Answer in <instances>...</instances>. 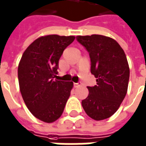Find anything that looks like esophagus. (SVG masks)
I'll list each match as a JSON object with an SVG mask.
<instances>
[{
  "instance_id": "1",
  "label": "esophagus",
  "mask_w": 146,
  "mask_h": 146,
  "mask_svg": "<svg viewBox=\"0 0 146 146\" xmlns=\"http://www.w3.org/2000/svg\"><path fill=\"white\" fill-rule=\"evenodd\" d=\"M73 86H74L75 88H78V87L81 86V82H78V83H74V84H73Z\"/></svg>"
}]
</instances>
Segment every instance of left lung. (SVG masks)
Segmentation results:
<instances>
[{
	"label": "left lung",
	"mask_w": 146,
	"mask_h": 146,
	"mask_svg": "<svg viewBox=\"0 0 146 146\" xmlns=\"http://www.w3.org/2000/svg\"><path fill=\"white\" fill-rule=\"evenodd\" d=\"M90 53L91 73L97 85L88 86L89 95L81 102L87 115L96 121L110 117L126 95L129 67L125 52L114 39L102 35L77 36Z\"/></svg>",
	"instance_id": "left-lung-1"
}]
</instances>
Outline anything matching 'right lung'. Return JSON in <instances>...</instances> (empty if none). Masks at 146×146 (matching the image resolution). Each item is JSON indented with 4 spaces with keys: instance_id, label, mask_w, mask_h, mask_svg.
I'll use <instances>...</instances> for the list:
<instances>
[{
    "instance_id": "1",
    "label": "right lung",
    "mask_w": 146,
    "mask_h": 146,
    "mask_svg": "<svg viewBox=\"0 0 146 146\" xmlns=\"http://www.w3.org/2000/svg\"><path fill=\"white\" fill-rule=\"evenodd\" d=\"M74 36L47 35L36 39L24 52L18 65L20 91L35 117L52 123L60 117L73 88L72 81H54L59 59Z\"/></svg>"
}]
</instances>
